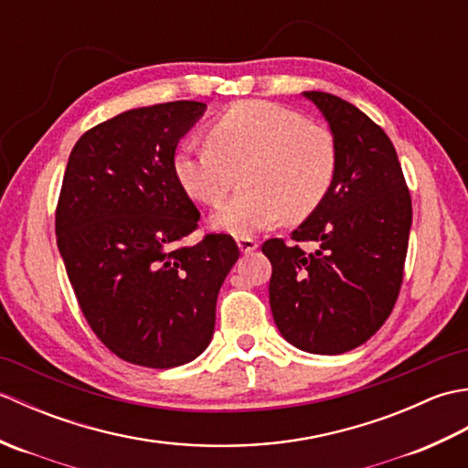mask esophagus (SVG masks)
<instances>
[{
  "label": "esophagus",
  "mask_w": 468,
  "mask_h": 468,
  "mask_svg": "<svg viewBox=\"0 0 468 468\" xmlns=\"http://www.w3.org/2000/svg\"><path fill=\"white\" fill-rule=\"evenodd\" d=\"M237 247H239V251L243 255H247V253H253L257 250V241L251 239V237H239V239H237Z\"/></svg>",
  "instance_id": "esophagus-1"
}]
</instances>
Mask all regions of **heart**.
I'll return each mask as SVG.
<instances>
[{
	"instance_id": "1",
	"label": "heart",
	"mask_w": 468,
	"mask_h": 468,
	"mask_svg": "<svg viewBox=\"0 0 468 468\" xmlns=\"http://www.w3.org/2000/svg\"><path fill=\"white\" fill-rule=\"evenodd\" d=\"M207 141L178 148L173 175L193 201L215 207L243 171V191L211 217L218 231L247 237L283 215L300 221L330 193L337 165L334 138L292 108L237 102L208 126Z\"/></svg>"
}]
</instances>
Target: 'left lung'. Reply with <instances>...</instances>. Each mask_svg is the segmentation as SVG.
<instances>
[{"label":"left lung","mask_w":468,"mask_h":468,"mask_svg":"<svg viewBox=\"0 0 468 468\" xmlns=\"http://www.w3.org/2000/svg\"><path fill=\"white\" fill-rule=\"evenodd\" d=\"M330 126L335 176L324 203L293 231L315 253L263 243L271 261L277 330L310 354H344L380 330L400 292L412 203L399 154L360 108L327 92H302Z\"/></svg>","instance_id":"8db88e82"}]
</instances>
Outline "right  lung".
Segmentation results:
<instances>
[{"mask_svg":"<svg viewBox=\"0 0 468 468\" xmlns=\"http://www.w3.org/2000/svg\"><path fill=\"white\" fill-rule=\"evenodd\" d=\"M205 111L193 101L133 108L84 133L68 158L58 250L94 334L131 364L165 370L201 356L239 260L229 235L178 243L201 215L173 156Z\"/></svg>","mask_w":468,"mask_h":468,"instance_id":"right-lung-1","label":"right lung"}]
</instances>
